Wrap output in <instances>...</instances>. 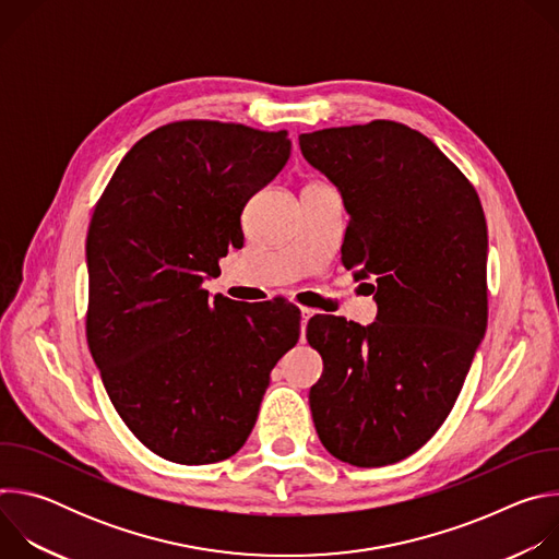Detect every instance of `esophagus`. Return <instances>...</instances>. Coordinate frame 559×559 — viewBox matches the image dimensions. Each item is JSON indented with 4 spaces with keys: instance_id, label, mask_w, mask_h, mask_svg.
Here are the masks:
<instances>
[{
    "instance_id": "1",
    "label": "esophagus",
    "mask_w": 559,
    "mask_h": 559,
    "mask_svg": "<svg viewBox=\"0 0 559 559\" xmlns=\"http://www.w3.org/2000/svg\"><path fill=\"white\" fill-rule=\"evenodd\" d=\"M313 313H316V309H311V307H300V318H302V323H307Z\"/></svg>"
}]
</instances>
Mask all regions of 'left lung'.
Segmentation results:
<instances>
[{
    "mask_svg": "<svg viewBox=\"0 0 559 559\" xmlns=\"http://www.w3.org/2000/svg\"><path fill=\"white\" fill-rule=\"evenodd\" d=\"M307 164L343 197V265L376 278V321L311 318L323 358L309 389L325 449L354 466L418 451L447 420L487 332V221L466 177L395 121L300 134Z\"/></svg>",
    "mask_w": 559,
    "mask_h": 559,
    "instance_id": "obj_1",
    "label": "left lung"
}]
</instances>
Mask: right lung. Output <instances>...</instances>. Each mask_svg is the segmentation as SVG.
Masks as SVG:
<instances>
[{
	"label": "right lung",
	"mask_w": 559,
	"mask_h": 559,
	"mask_svg": "<svg viewBox=\"0 0 559 559\" xmlns=\"http://www.w3.org/2000/svg\"><path fill=\"white\" fill-rule=\"evenodd\" d=\"M287 132L177 121L121 158L86 241L88 347L128 429L156 455L212 464L241 449L270 371L300 336L285 300L203 289L243 248L246 203L287 164Z\"/></svg>",
	"instance_id": "obj_1"
}]
</instances>
